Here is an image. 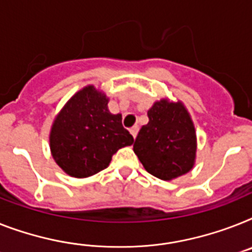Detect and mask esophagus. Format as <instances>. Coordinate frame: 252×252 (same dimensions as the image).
<instances>
[{"label": "esophagus", "instance_id": "34e87169", "mask_svg": "<svg viewBox=\"0 0 252 252\" xmlns=\"http://www.w3.org/2000/svg\"><path fill=\"white\" fill-rule=\"evenodd\" d=\"M130 132H131V135L134 136V139L136 138V135H138V132H139V127H138V126H134V127H131L130 128Z\"/></svg>", "mask_w": 252, "mask_h": 252}]
</instances>
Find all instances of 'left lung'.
Masks as SVG:
<instances>
[{"label":"left lung","mask_w":252,"mask_h":252,"mask_svg":"<svg viewBox=\"0 0 252 252\" xmlns=\"http://www.w3.org/2000/svg\"><path fill=\"white\" fill-rule=\"evenodd\" d=\"M149 122L140 128L134 152L149 174L172 180L194 165L197 139L194 125L182 101H156L148 111Z\"/></svg>","instance_id":"left-lung-1"}]
</instances>
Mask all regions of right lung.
<instances>
[{"instance_id": "add662e5", "label": "right lung", "mask_w": 252, "mask_h": 252, "mask_svg": "<svg viewBox=\"0 0 252 252\" xmlns=\"http://www.w3.org/2000/svg\"><path fill=\"white\" fill-rule=\"evenodd\" d=\"M134 143L121 114L108 111V97L86 86L70 97L50 132L55 162L73 178H87L107 168L118 149Z\"/></svg>"}]
</instances>
